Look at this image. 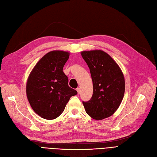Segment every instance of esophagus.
Returning <instances> with one entry per match:
<instances>
[{"label":"esophagus","instance_id":"34e87169","mask_svg":"<svg viewBox=\"0 0 157 157\" xmlns=\"http://www.w3.org/2000/svg\"><path fill=\"white\" fill-rule=\"evenodd\" d=\"M80 90H81L80 88H77V93H78V94H79L80 93Z\"/></svg>","mask_w":157,"mask_h":157}]
</instances>
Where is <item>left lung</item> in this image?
<instances>
[{"mask_svg":"<svg viewBox=\"0 0 157 157\" xmlns=\"http://www.w3.org/2000/svg\"><path fill=\"white\" fill-rule=\"evenodd\" d=\"M93 82L91 99L82 102L86 112L96 120L113 115L120 106L125 94V78L121 68L106 52L101 50L80 52Z\"/></svg>","mask_w":157,"mask_h":157,"instance_id":"left-lung-1","label":"left lung"}]
</instances>
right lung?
<instances>
[{
	"instance_id": "1",
	"label": "right lung",
	"mask_w": 157,
	"mask_h": 157,
	"mask_svg": "<svg viewBox=\"0 0 157 157\" xmlns=\"http://www.w3.org/2000/svg\"><path fill=\"white\" fill-rule=\"evenodd\" d=\"M69 55L63 51L48 52L37 62L27 79V99L33 110L45 120L60 116L71 97L77 94L68 86V78L63 72Z\"/></svg>"
}]
</instances>
